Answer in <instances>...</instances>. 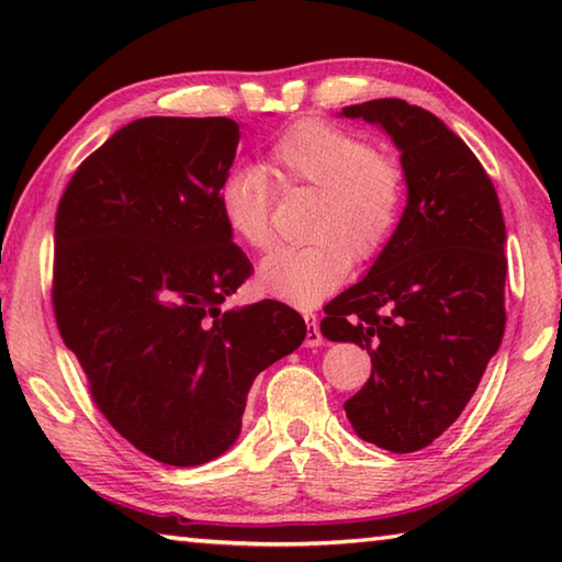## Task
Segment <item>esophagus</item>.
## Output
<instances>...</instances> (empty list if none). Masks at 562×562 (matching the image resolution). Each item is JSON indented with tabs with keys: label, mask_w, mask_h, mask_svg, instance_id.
I'll return each instance as SVG.
<instances>
[{
	"label": "esophagus",
	"mask_w": 562,
	"mask_h": 562,
	"mask_svg": "<svg viewBox=\"0 0 562 562\" xmlns=\"http://www.w3.org/2000/svg\"><path fill=\"white\" fill-rule=\"evenodd\" d=\"M304 322H307V335H304V347H319L325 345V337H322L319 325H317V317L315 315H304Z\"/></svg>",
	"instance_id": "esophagus-1"
}]
</instances>
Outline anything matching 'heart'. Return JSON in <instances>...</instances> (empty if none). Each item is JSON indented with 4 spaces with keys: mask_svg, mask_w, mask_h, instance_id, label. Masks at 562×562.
<instances>
[{
    "mask_svg": "<svg viewBox=\"0 0 562 562\" xmlns=\"http://www.w3.org/2000/svg\"><path fill=\"white\" fill-rule=\"evenodd\" d=\"M274 186L315 188L302 247H282L258 270L260 288L297 307L329 297L351 270V260L376 258L396 233L406 203V176L398 160L374 150L364 136L322 119H302L265 150L262 168L243 166L217 186V215L235 243L255 252L274 240Z\"/></svg>",
    "mask_w": 562,
    "mask_h": 562,
    "instance_id": "b5f03b06",
    "label": "heart"
}]
</instances>
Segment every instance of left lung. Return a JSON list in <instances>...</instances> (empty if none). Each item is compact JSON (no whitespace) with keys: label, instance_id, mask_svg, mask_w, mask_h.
I'll use <instances>...</instances> for the list:
<instances>
[{"label":"left lung","instance_id":"8db88e82","mask_svg":"<svg viewBox=\"0 0 562 562\" xmlns=\"http://www.w3.org/2000/svg\"><path fill=\"white\" fill-rule=\"evenodd\" d=\"M341 113L394 138L408 201L372 270L327 304L319 329L372 357V376L345 402L355 431L412 453L461 416L501 347L506 223L481 160L431 111L376 99Z\"/></svg>","mask_w":562,"mask_h":562}]
</instances>
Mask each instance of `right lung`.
I'll return each mask as SVG.
<instances>
[{
    "label": "right lung",
    "mask_w": 562,
    "mask_h": 562,
    "mask_svg": "<svg viewBox=\"0 0 562 562\" xmlns=\"http://www.w3.org/2000/svg\"><path fill=\"white\" fill-rule=\"evenodd\" d=\"M233 119L148 116L74 170L54 225L52 304L99 412L168 465L215 459L240 434L262 369L302 345L288 304H221L252 265L217 215Z\"/></svg>",
    "instance_id": "obj_1"
}]
</instances>
